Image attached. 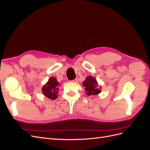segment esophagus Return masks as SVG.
Returning <instances> with one entry per match:
<instances>
[{"mask_svg":"<svg viewBox=\"0 0 150 150\" xmlns=\"http://www.w3.org/2000/svg\"><path fill=\"white\" fill-rule=\"evenodd\" d=\"M77 81H78V79H74V80H72V81H71V82H72V83H76Z\"/></svg>","mask_w":150,"mask_h":150,"instance_id":"esophagus-1","label":"esophagus"}]
</instances>
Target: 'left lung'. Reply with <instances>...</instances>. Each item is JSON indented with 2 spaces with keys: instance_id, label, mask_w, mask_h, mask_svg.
Segmentation results:
<instances>
[{
  "instance_id": "left-lung-1",
  "label": "left lung",
  "mask_w": 150,
  "mask_h": 150,
  "mask_svg": "<svg viewBox=\"0 0 150 150\" xmlns=\"http://www.w3.org/2000/svg\"><path fill=\"white\" fill-rule=\"evenodd\" d=\"M83 84L85 87L86 91H87L88 95H96L101 92V91L96 88L98 84L96 79L93 77L88 76L86 80L83 82Z\"/></svg>"
}]
</instances>
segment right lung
I'll return each mask as SVG.
<instances>
[{"instance_id": "1", "label": "right lung", "mask_w": 150, "mask_h": 150, "mask_svg": "<svg viewBox=\"0 0 150 150\" xmlns=\"http://www.w3.org/2000/svg\"><path fill=\"white\" fill-rule=\"evenodd\" d=\"M59 83L57 79L54 78H51L47 84L43 86L42 89V94L48 98L54 100L57 98V90H58Z\"/></svg>"}]
</instances>
